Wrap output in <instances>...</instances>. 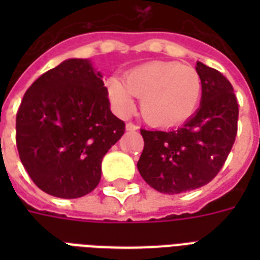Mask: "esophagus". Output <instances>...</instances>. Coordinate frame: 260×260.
<instances>
[{
    "label": "esophagus",
    "mask_w": 260,
    "mask_h": 260,
    "mask_svg": "<svg viewBox=\"0 0 260 260\" xmlns=\"http://www.w3.org/2000/svg\"><path fill=\"white\" fill-rule=\"evenodd\" d=\"M126 131H136L139 128L136 124H134V122H126V125H125Z\"/></svg>",
    "instance_id": "1"
}]
</instances>
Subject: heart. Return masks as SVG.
Masks as SVG:
<instances>
[{"label": "heart", "instance_id": "obj_1", "mask_svg": "<svg viewBox=\"0 0 260 260\" xmlns=\"http://www.w3.org/2000/svg\"><path fill=\"white\" fill-rule=\"evenodd\" d=\"M108 94L116 113L128 117L136 108V97L147 121L156 126H177L197 110L202 97V78L191 66L155 60L129 70L125 81L108 79Z\"/></svg>", "mask_w": 260, "mask_h": 260}]
</instances>
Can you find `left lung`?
Segmentation results:
<instances>
[{
  "label": "left lung",
  "instance_id": "1",
  "mask_svg": "<svg viewBox=\"0 0 260 260\" xmlns=\"http://www.w3.org/2000/svg\"><path fill=\"white\" fill-rule=\"evenodd\" d=\"M196 70L202 78L196 114L178 129H140L144 148L138 170L160 193H185L209 183L224 166L238 134L239 105L231 82L201 62Z\"/></svg>",
  "mask_w": 260,
  "mask_h": 260
}]
</instances>
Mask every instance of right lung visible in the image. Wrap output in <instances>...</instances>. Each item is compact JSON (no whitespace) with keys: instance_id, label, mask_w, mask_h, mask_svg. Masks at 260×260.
Segmentation results:
<instances>
[{"instance_id":"add662e5","label":"right lung","mask_w":260,"mask_h":260,"mask_svg":"<svg viewBox=\"0 0 260 260\" xmlns=\"http://www.w3.org/2000/svg\"><path fill=\"white\" fill-rule=\"evenodd\" d=\"M102 75L87 59H67L35 81L16 116L22 166L39 189L79 198L95 189L101 162L124 135Z\"/></svg>"}]
</instances>
